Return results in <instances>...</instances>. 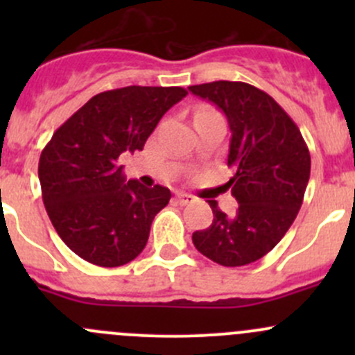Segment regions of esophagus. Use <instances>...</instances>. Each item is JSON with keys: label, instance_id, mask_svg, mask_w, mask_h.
<instances>
[{"label": "esophagus", "instance_id": "1", "mask_svg": "<svg viewBox=\"0 0 355 355\" xmlns=\"http://www.w3.org/2000/svg\"><path fill=\"white\" fill-rule=\"evenodd\" d=\"M177 200L182 204V206H185V204L192 202V200H194V198H192L191 194H185V192H180V194H177Z\"/></svg>", "mask_w": 355, "mask_h": 355}]
</instances>
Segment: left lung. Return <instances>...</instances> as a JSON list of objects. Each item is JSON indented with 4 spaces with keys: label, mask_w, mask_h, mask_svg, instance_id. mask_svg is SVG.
Returning <instances> with one entry per match:
<instances>
[{
    "label": "left lung",
    "mask_w": 355,
    "mask_h": 355,
    "mask_svg": "<svg viewBox=\"0 0 355 355\" xmlns=\"http://www.w3.org/2000/svg\"><path fill=\"white\" fill-rule=\"evenodd\" d=\"M189 91L225 113L230 127L228 180L239 209L227 216L207 200L213 223L194 232L196 249L221 266H245L266 256L292 227L311 175V156L299 127L261 89L216 80Z\"/></svg>",
    "instance_id": "8db88e82"
}]
</instances>
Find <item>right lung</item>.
Returning a JSON list of instances; mask_svg holds the SVG:
<instances>
[{
    "label": "right lung",
    "mask_w": 355,
    "mask_h": 355,
    "mask_svg": "<svg viewBox=\"0 0 355 355\" xmlns=\"http://www.w3.org/2000/svg\"><path fill=\"white\" fill-rule=\"evenodd\" d=\"M184 87L101 92L53 134L39 157L42 200L62 241L87 263L116 268L148 244L155 216L170 202L166 187L125 180L123 153L142 151Z\"/></svg>",
    "instance_id": "obj_1"
}]
</instances>
